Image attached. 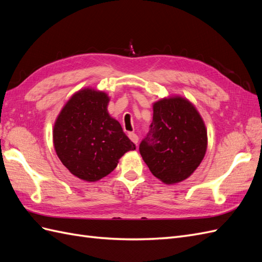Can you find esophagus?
<instances>
[{"instance_id": "esophagus-1", "label": "esophagus", "mask_w": 262, "mask_h": 262, "mask_svg": "<svg viewBox=\"0 0 262 262\" xmlns=\"http://www.w3.org/2000/svg\"><path fill=\"white\" fill-rule=\"evenodd\" d=\"M129 138H130V140L133 142L134 144H138V142H139V137H138V134L133 133V132H130V133H129Z\"/></svg>"}]
</instances>
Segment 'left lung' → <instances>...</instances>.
Returning <instances> with one entry per match:
<instances>
[{"mask_svg":"<svg viewBox=\"0 0 262 262\" xmlns=\"http://www.w3.org/2000/svg\"><path fill=\"white\" fill-rule=\"evenodd\" d=\"M207 130L196 109L181 97L153 106V121L139 150L150 172L165 184L185 180L207 152Z\"/></svg>","mask_w":262,"mask_h":262,"instance_id":"1","label":"left lung"}]
</instances>
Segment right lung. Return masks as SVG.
<instances>
[{"label":"right lung","instance_id":"obj_1","mask_svg":"<svg viewBox=\"0 0 262 262\" xmlns=\"http://www.w3.org/2000/svg\"><path fill=\"white\" fill-rule=\"evenodd\" d=\"M108 101L105 93L80 91L63 107L54 124L58 157L74 176L86 181L107 176L119 158L136 149L120 123L109 116Z\"/></svg>","mask_w":262,"mask_h":262}]
</instances>
